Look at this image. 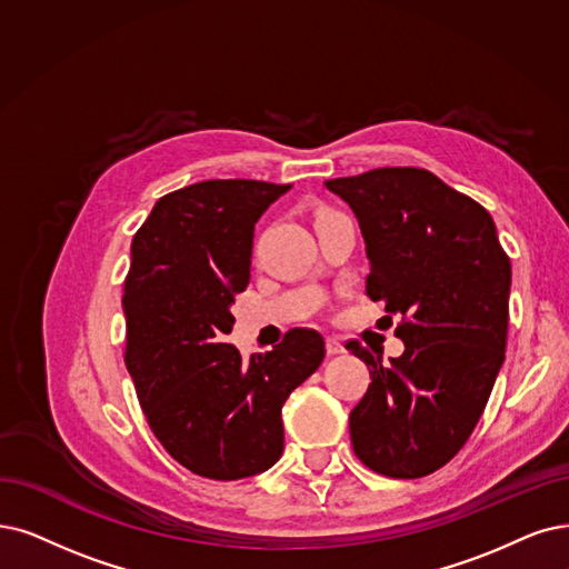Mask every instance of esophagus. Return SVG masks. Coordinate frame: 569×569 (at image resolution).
I'll use <instances>...</instances> for the list:
<instances>
[{
  "label": "esophagus",
  "instance_id": "obj_1",
  "mask_svg": "<svg viewBox=\"0 0 569 569\" xmlns=\"http://www.w3.org/2000/svg\"><path fill=\"white\" fill-rule=\"evenodd\" d=\"M340 352H346L343 343H340V338L329 336V338H327V355H329V357H333V355H340Z\"/></svg>",
  "mask_w": 569,
  "mask_h": 569
}]
</instances>
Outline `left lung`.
Here are the masks:
<instances>
[{
  "instance_id": "obj_1",
  "label": "left lung",
  "mask_w": 569,
  "mask_h": 569,
  "mask_svg": "<svg viewBox=\"0 0 569 569\" xmlns=\"http://www.w3.org/2000/svg\"><path fill=\"white\" fill-rule=\"evenodd\" d=\"M367 244V293L401 315V357L367 361L371 385L350 413L357 458L392 479L443 467L479 422L505 363L511 263L492 217L422 168L327 179Z\"/></svg>"
}]
</instances>
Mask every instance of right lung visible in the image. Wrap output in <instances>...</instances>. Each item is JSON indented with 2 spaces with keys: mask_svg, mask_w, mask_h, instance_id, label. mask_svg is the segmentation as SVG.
<instances>
[{
  "mask_svg": "<svg viewBox=\"0 0 569 569\" xmlns=\"http://www.w3.org/2000/svg\"><path fill=\"white\" fill-rule=\"evenodd\" d=\"M289 184L208 179L156 202L130 244L126 367L170 456L198 476L238 481L284 450L282 406L325 359V338L291 329L244 361L233 331L254 223Z\"/></svg>",
  "mask_w": 569,
  "mask_h": 569,
  "instance_id": "obj_1",
  "label": "right lung"
}]
</instances>
